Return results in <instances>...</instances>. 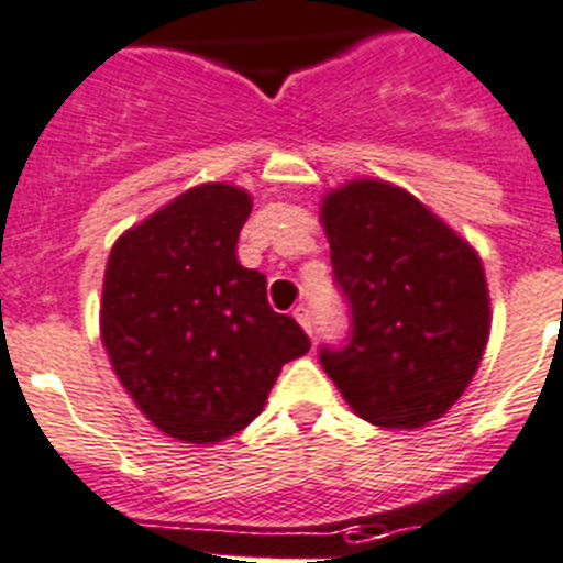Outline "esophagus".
Instances as JSON below:
<instances>
[{
    "instance_id": "obj_1",
    "label": "esophagus",
    "mask_w": 563,
    "mask_h": 563,
    "mask_svg": "<svg viewBox=\"0 0 563 563\" xmlns=\"http://www.w3.org/2000/svg\"><path fill=\"white\" fill-rule=\"evenodd\" d=\"M292 316H296V319H299L301 328H305V331H308L310 336H313V331H316V324H313V310L305 308V305H299V308L292 310Z\"/></svg>"
}]
</instances>
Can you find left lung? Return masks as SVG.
<instances>
[{
	"instance_id": "left-lung-1",
	"label": "left lung",
	"mask_w": 563,
	"mask_h": 563,
	"mask_svg": "<svg viewBox=\"0 0 563 563\" xmlns=\"http://www.w3.org/2000/svg\"><path fill=\"white\" fill-rule=\"evenodd\" d=\"M347 345L319 351L347 406L383 429H420L472 383L489 339V290L468 241L415 195L351 180L322 201Z\"/></svg>"
}]
</instances>
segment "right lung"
I'll return each mask as SVG.
<instances>
[{
  "label": "right lung",
  "mask_w": 563,
  "mask_h": 563,
  "mask_svg": "<svg viewBox=\"0 0 563 563\" xmlns=\"http://www.w3.org/2000/svg\"><path fill=\"white\" fill-rule=\"evenodd\" d=\"M253 201L201 184L123 232L111 247L100 336L111 368L157 429L221 443L262 415L282 365L308 354L292 316L267 301V278L235 255Z\"/></svg>",
  "instance_id": "1"
}]
</instances>
